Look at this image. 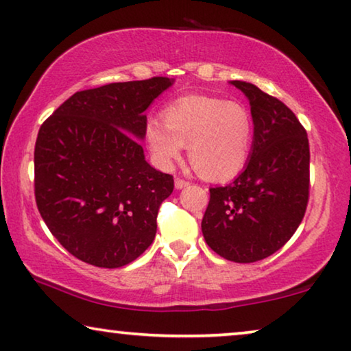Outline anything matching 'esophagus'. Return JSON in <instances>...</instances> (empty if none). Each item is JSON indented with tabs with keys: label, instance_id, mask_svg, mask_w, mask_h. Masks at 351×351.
I'll return each instance as SVG.
<instances>
[{
	"label": "esophagus",
	"instance_id": "esophagus-1",
	"mask_svg": "<svg viewBox=\"0 0 351 351\" xmlns=\"http://www.w3.org/2000/svg\"><path fill=\"white\" fill-rule=\"evenodd\" d=\"M174 185H176L177 190H182V188H185V186L190 185V182H186V180H183V179H179V177H177L176 182H174Z\"/></svg>",
	"mask_w": 351,
	"mask_h": 351
}]
</instances>
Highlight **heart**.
<instances>
[{
    "label": "heart",
    "instance_id": "1",
    "mask_svg": "<svg viewBox=\"0 0 351 351\" xmlns=\"http://www.w3.org/2000/svg\"><path fill=\"white\" fill-rule=\"evenodd\" d=\"M145 144L161 168L179 161L188 145L190 161L208 180L230 179L250 157L252 121L241 104L218 97L186 95L166 108L163 122L150 119Z\"/></svg>",
    "mask_w": 351,
    "mask_h": 351
}]
</instances>
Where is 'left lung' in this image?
Instances as JSON below:
<instances>
[{"label": "left lung", "instance_id": "1", "mask_svg": "<svg viewBox=\"0 0 351 351\" xmlns=\"http://www.w3.org/2000/svg\"><path fill=\"white\" fill-rule=\"evenodd\" d=\"M251 105L254 136L237 179L210 188L202 218L207 245L230 262L251 263L287 243L309 199V141L292 111L246 82H230Z\"/></svg>", "mask_w": 351, "mask_h": 351}]
</instances>
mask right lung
Segmentation results:
<instances>
[{
	"instance_id": "right-lung-1",
	"label": "right lung",
	"mask_w": 351,
	"mask_h": 351,
	"mask_svg": "<svg viewBox=\"0 0 351 351\" xmlns=\"http://www.w3.org/2000/svg\"><path fill=\"white\" fill-rule=\"evenodd\" d=\"M172 84L155 77L80 90L42 123L37 208L59 243L89 265L119 268L152 245L174 179L145 161L139 141L144 111Z\"/></svg>"
}]
</instances>
